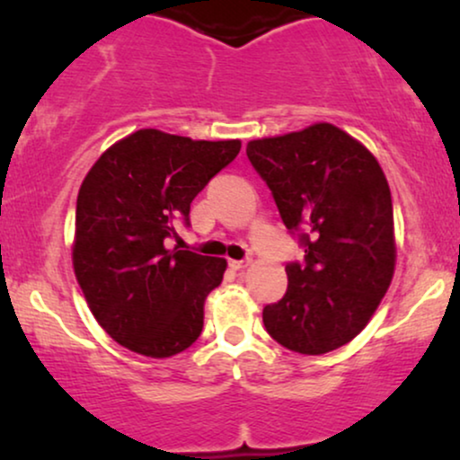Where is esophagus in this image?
<instances>
[{
    "instance_id": "34e87169",
    "label": "esophagus",
    "mask_w": 460,
    "mask_h": 460,
    "mask_svg": "<svg viewBox=\"0 0 460 460\" xmlns=\"http://www.w3.org/2000/svg\"><path fill=\"white\" fill-rule=\"evenodd\" d=\"M228 265L232 270H244V268H249V265H251V259L246 257V259H238V261H236V259H232Z\"/></svg>"
}]
</instances>
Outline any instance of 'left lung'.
<instances>
[{
  "label": "left lung",
  "instance_id": "left-lung-1",
  "mask_svg": "<svg viewBox=\"0 0 460 460\" xmlns=\"http://www.w3.org/2000/svg\"><path fill=\"white\" fill-rule=\"evenodd\" d=\"M246 157L305 251L303 261L286 263L288 288L265 305V330L301 355L341 349L367 325L394 274V214L384 172L332 124L251 141Z\"/></svg>",
  "mask_w": 460,
  "mask_h": 460
}]
</instances>
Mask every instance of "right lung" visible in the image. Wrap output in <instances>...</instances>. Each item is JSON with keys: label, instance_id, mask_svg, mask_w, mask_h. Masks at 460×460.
Here are the masks:
<instances>
[{"label": "right lung", "instance_id": "1", "mask_svg": "<svg viewBox=\"0 0 460 460\" xmlns=\"http://www.w3.org/2000/svg\"><path fill=\"white\" fill-rule=\"evenodd\" d=\"M241 141L143 128L103 153L76 199L75 274L99 325L138 355H178L201 336L205 298L226 259L168 249L176 224Z\"/></svg>", "mask_w": 460, "mask_h": 460}]
</instances>
